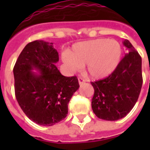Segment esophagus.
Instances as JSON below:
<instances>
[{"label":"esophagus","instance_id":"34e87169","mask_svg":"<svg viewBox=\"0 0 150 150\" xmlns=\"http://www.w3.org/2000/svg\"><path fill=\"white\" fill-rule=\"evenodd\" d=\"M85 82H86L85 79H83L82 78H79V85L84 84Z\"/></svg>","mask_w":150,"mask_h":150}]
</instances>
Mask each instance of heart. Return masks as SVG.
I'll return each instance as SVG.
<instances>
[{
  "mask_svg": "<svg viewBox=\"0 0 150 150\" xmlns=\"http://www.w3.org/2000/svg\"><path fill=\"white\" fill-rule=\"evenodd\" d=\"M121 56L122 47L117 41L102 38L75 43L62 59L71 71L86 64L87 74L93 79H100L107 77L116 69Z\"/></svg>",
  "mask_w": 150,
  "mask_h": 150,
  "instance_id": "obj_1",
  "label": "heart"
}]
</instances>
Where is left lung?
Listing matches in <instances>:
<instances>
[{
  "label": "left lung",
  "mask_w": 150,
  "mask_h": 150,
  "mask_svg": "<svg viewBox=\"0 0 150 150\" xmlns=\"http://www.w3.org/2000/svg\"><path fill=\"white\" fill-rule=\"evenodd\" d=\"M128 53L117 68L103 79L92 82L94 95L92 109L97 117L117 121L132 110L142 86V57L128 40L123 42Z\"/></svg>",
  "instance_id": "1"
}]
</instances>
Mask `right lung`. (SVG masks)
Listing matches in <instances>:
<instances>
[{
	"mask_svg": "<svg viewBox=\"0 0 150 150\" xmlns=\"http://www.w3.org/2000/svg\"><path fill=\"white\" fill-rule=\"evenodd\" d=\"M58 61L53 43L36 40L25 47L13 69L16 100L25 115L40 125H54L65 118L68 103L79 88L76 76L61 75L54 64Z\"/></svg>",
	"mask_w": 150,
	"mask_h": 150,
	"instance_id": "obj_1",
	"label": "right lung"
}]
</instances>
